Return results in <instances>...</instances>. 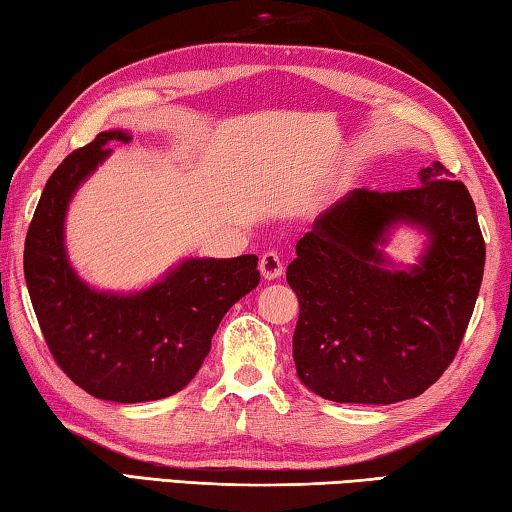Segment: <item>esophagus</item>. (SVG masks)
Masks as SVG:
<instances>
[{
    "label": "esophagus",
    "mask_w": 512,
    "mask_h": 512,
    "mask_svg": "<svg viewBox=\"0 0 512 512\" xmlns=\"http://www.w3.org/2000/svg\"><path fill=\"white\" fill-rule=\"evenodd\" d=\"M259 271L266 277V280H277L284 273V264H282V257L277 250H266L259 259Z\"/></svg>",
    "instance_id": "obj_1"
}]
</instances>
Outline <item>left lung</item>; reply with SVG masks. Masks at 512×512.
Returning a JSON list of instances; mask_svg holds the SVG:
<instances>
[{"mask_svg":"<svg viewBox=\"0 0 512 512\" xmlns=\"http://www.w3.org/2000/svg\"><path fill=\"white\" fill-rule=\"evenodd\" d=\"M434 161L418 188H358L297 241L286 282L300 302L297 376L336 403L389 405L441 378L475 311L486 244L475 201ZM428 230L421 267L387 272L377 250L394 223Z\"/></svg>","mask_w":512,"mask_h":512,"instance_id":"obj_1","label":"left lung"}]
</instances>
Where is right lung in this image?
Instances as JSON below:
<instances>
[{
  "label": "right lung",
  "mask_w": 512,
  "mask_h": 512,
  "mask_svg": "<svg viewBox=\"0 0 512 512\" xmlns=\"http://www.w3.org/2000/svg\"><path fill=\"white\" fill-rule=\"evenodd\" d=\"M114 141L132 138L102 132L46 181L26 232L24 277L51 356L73 383L102 401H159L197 376L221 318L259 284L257 257L188 259L134 295L80 282L64 250V215Z\"/></svg>",
  "instance_id": "add662e5"
}]
</instances>
